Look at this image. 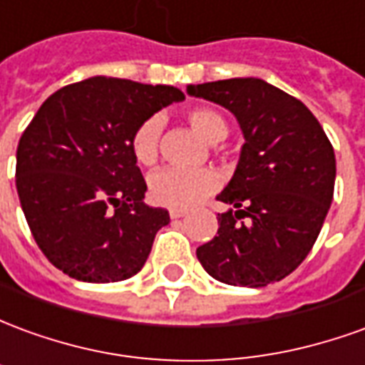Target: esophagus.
I'll return each mask as SVG.
<instances>
[{
	"instance_id": "obj_1",
	"label": "esophagus",
	"mask_w": 365,
	"mask_h": 365,
	"mask_svg": "<svg viewBox=\"0 0 365 365\" xmlns=\"http://www.w3.org/2000/svg\"><path fill=\"white\" fill-rule=\"evenodd\" d=\"M185 215H187V211H183V209H172V211H170V217H172V219H182Z\"/></svg>"
}]
</instances>
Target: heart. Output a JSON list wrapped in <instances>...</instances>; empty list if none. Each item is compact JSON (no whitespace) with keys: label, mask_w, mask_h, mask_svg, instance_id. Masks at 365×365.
I'll return each mask as SVG.
<instances>
[{"label":"heart","mask_w":365,"mask_h":365,"mask_svg":"<svg viewBox=\"0 0 365 365\" xmlns=\"http://www.w3.org/2000/svg\"><path fill=\"white\" fill-rule=\"evenodd\" d=\"M185 120L190 127L209 143H217L227 135V120L221 113L211 107H191L185 111ZM160 119L148 117L143 120L130 136V152L138 166H154L158 160ZM219 185V175L209 168L199 170H175L166 168L150 175L148 197L152 203L168 209H190L211 195Z\"/></svg>","instance_id":"obj_1"}]
</instances>
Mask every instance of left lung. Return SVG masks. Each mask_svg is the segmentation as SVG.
Segmentation results:
<instances>
[{
	"label": "left lung",
	"instance_id": "8db88e82",
	"mask_svg": "<svg viewBox=\"0 0 365 365\" xmlns=\"http://www.w3.org/2000/svg\"><path fill=\"white\" fill-rule=\"evenodd\" d=\"M187 93L229 109L245 135L235 175L217 195L230 209L217 217V237L197 248L199 262L229 285L279 282L321 232L334 195V148L305 105L258 78L197 83Z\"/></svg>",
	"mask_w": 365,
	"mask_h": 365
}]
</instances>
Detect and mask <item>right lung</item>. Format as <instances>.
Returning <instances> with one entry per match:
<instances>
[{"label":"right lung","instance_id":"add662e5","mask_svg":"<svg viewBox=\"0 0 365 365\" xmlns=\"http://www.w3.org/2000/svg\"><path fill=\"white\" fill-rule=\"evenodd\" d=\"M185 99L172 86L96 76L54 91L17 146L15 183L36 245L52 266L90 283L140 272L166 209L144 205L135 128Z\"/></svg>","mask_w":365,"mask_h":365}]
</instances>
